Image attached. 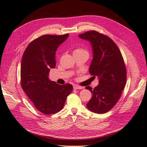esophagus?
Returning a JSON list of instances; mask_svg holds the SVG:
<instances>
[{
  "instance_id": "34e87169",
  "label": "esophagus",
  "mask_w": 147,
  "mask_h": 147,
  "mask_svg": "<svg viewBox=\"0 0 147 147\" xmlns=\"http://www.w3.org/2000/svg\"><path fill=\"white\" fill-rule=\"evenodd\" d=\"M73 87H74V89H75V90H81V89H83V86H78V85H77V84H75Z\"/></svg>"
}]
</instances>
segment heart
I'll return each instance as SVG.
<instances>
[{"instance_id":"1","label":"heart","mask_w":147,"mask_h":147,"mask_svg":"<svg viewBox=\"0 0 147 147\" xmlns=\"http://www.w3.org/2000/svg\"><path fill=\"white\" fill-rule=\"evenodd\" d=\"M74 53H88V51L83 48H77L76 50H75L74 51Z\"/></svg>"}]
</instances>
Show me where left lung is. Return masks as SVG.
Returning <instances> with one entry per match:
<instances>
[{"label":"left lung","instance_id":"left-lung-1","mask_svg":"<svg viewBox=\"0 0 147 147\" xmlns=\"http://www.w3.org/2000/svg\"><path fill=\"white\" fill-rule=\"evenodd\" d=\"M90 42L92 59L90 73L99 78V84L90 90L92 96L86 104L88 110L96 113H105L119 100L126 82V69L121 53L116 44L106 35L91 30L78 35Z\"/></svg>","mask_w":147,"mask_h":147}]
</instances>
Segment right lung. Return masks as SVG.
I'll return each mask as SVG.
<instances>
[{"mask_svg": "<svg viewBox=\"0 0 147 147\" xmlns=\"http://www.w3.org/2000/svg\"><path fill=\"white\" fill-rule=\"evenodd\" d=\"M68 37L69 34L42 35L29 44L22 57L21 87L35 107L45 115L63 109L72 91V84L61 85L48 78L50 69L56 66L57 49Z\"/></svg>", "mask_w": 147, "mask_h": 147, "instance_id": "add662e5", "label": "right lung"}]
</instances>
